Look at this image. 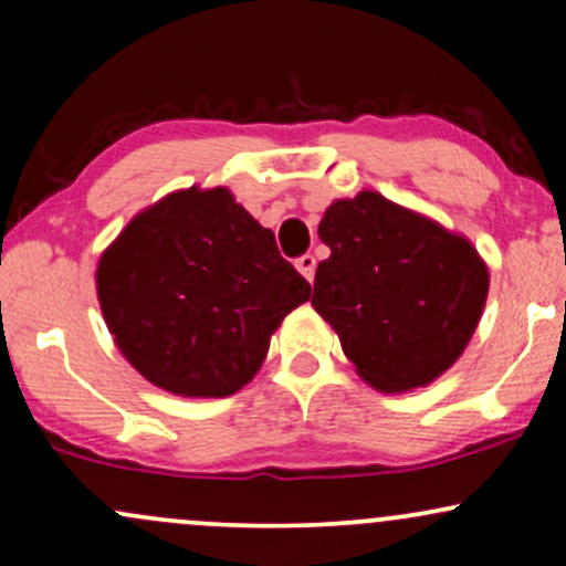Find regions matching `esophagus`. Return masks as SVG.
<instances>
[{"instance_id":"34e87169","label":"esophagus","mask_w":566,"mask_h":566,"mask_svg":"<svg viewBox=\"0 0 566 566\" xmlns=\"http://www.w3.org/2000/svg\"><path fill=\"white\" fill-rule=\"evenodd\" d=\"M295 269L301 271V274L308 279V282H314V274H316V258L311 255V252H305V255H301L295 261Z\"/></svg>"}]
</instances>
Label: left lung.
I'll return each mask as SVG.
<instances>
[{"label": "left lung", "mask_w": 566, "mask_h": 566, "mask_svg": "<svg viewBox=\"0 0 566 566\" xmlns=\"http://www.w3.org/2000/svg\"><path fill=\"white\" fill-rule=\"evenodd\" d=\"M311 305L378 391L428 386L454 365L482 316L490 274L463 237L375 191L327 207Z\"/></svg>", "instance_id": "left-lung-1"}]
</instances>
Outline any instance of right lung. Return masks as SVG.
I'll use <instances>...</instances> for the list:
<instances>
[{
    "instance_id": "right-lung-1",
    "label": "right lung",
    "mask_w": 566,
    "mask_h": 566,
    "mask_svg": "<svg viewBox=\"0 0 566 566\" xmlns=\"http://www.w3.org/2000/svg\"><path fill=\"white\" fill-rule=\"evenodd\" d=\"M97 297L143 378L180 396H229L261 369L271 333L311 284L229 188H188L103 252Z\"/></svg>"
}]
</instances>
